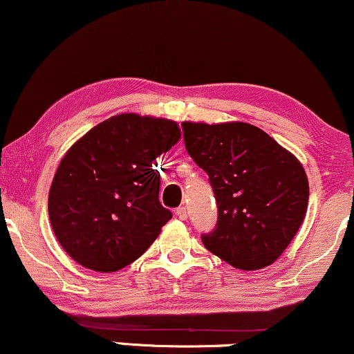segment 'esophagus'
Here are the masks:
<instances>
[{"label":"esophagus","instance_id":"1","mask_svg":"<svg viewBox=\"0 0 354 354\" xmlns=\"http://www.w3.org/2000/svg\"><path fill=\"white\" fill-rule=\"evenodd\" d=\"M176 216L180 218V219H186L189 216V213H188V208H186V206H180V208L176 209Z\"/></svg>","mask_w":354,"mask_h":354}]
</instances>
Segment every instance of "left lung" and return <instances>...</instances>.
Masks as SVG:
<instances>
[{"label":"left lung","instance_id":"8db88e82","mask_svg":"<svg viewBox=\"0 0 354 354\" xmlns=\"http://www.w3.org/2000/svg\"><path fill=\"white\" fill-rule=\"evenodd\" d=\"M186 151L209 176L218 223L203 245L238 270L273 265L298 233L310 198L301 163L253 124L185 121Z\"/></svg>","mask_w":354,"mask_h":354}]
</instances>
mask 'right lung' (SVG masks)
<instances>
[{
    "instance_id": "add662e5",
    "label": "right lung",
    "mask_w": 354,
    "mask_h": 354,
    "mask_svg": "<svg viewBox=\"0 0 354 354\" xmlns=\"http://www.w3.org/2000/svg\"><path fill=\"white\" fill-rule=\"evenodd\" d=\"M178 123L135 113L111 116L68 149L48 211L63 250L88 270L113 273L151 246L171 219L161 206L156 158L180 141Z\"/></svg>"
}]
</instances>
